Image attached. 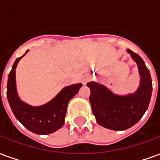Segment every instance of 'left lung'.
Listing matches in <instances>:
<instances>
[{
	"mask_svg": "<svg viewBox=\"0 0 160 160\" xmlns=\"http://www.w3.org/2000/svg\"><path fill=\"white\" fill-rule=\"evenodd\" d=\"M138 67L140 85L137 90L127 95H118L95 81L87 86L91 90L90 100L92 113L102 127L121 131L136 124L143 117L150 103L152 91L151 74L141 56L127 49Z\"/></svg>",
	"mask_w": 160,
	"mask_h": 160,
	"instance_id": "8db88e82",
	"label": "left lung"
}]
</instances>
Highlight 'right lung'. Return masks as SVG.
<instances>
[{
  "label": "right lung",
  "mask_w": 160,
  "mask_h": 160,
  "mask_svg": "<svg viewBox=\"0 0 160 160\" xmlns=\"http://www.w3.org/2000/svg\"><path fill=\"white\" fill-rule=\"evenodd\" d=\"M17 58L8 74L7 97L15 118L28 130L38 134H49L62 127L66 117L68 104L73 98L82 84H73L64 87L56 97L40 106H32L19 98L16 87L15 72L18 63L26 56Z\"/></svg>",
  "instance_id": "add662e5"
}]
</instances>
